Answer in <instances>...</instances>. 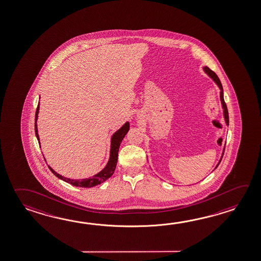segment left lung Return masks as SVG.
Here are the masks:
<instances>
[{
	"label": "left lung",
	"mask_w": 261,
	"mask_h": 261,
	"mask_svg": "<svg viewBox=\"0 0 261 261\" xmlns=\"http://www.w3.org/2000/svg\"><path fill=\"white\" fill-rule=\"evenodd\" d=\"M203 70H204V72L206 73L211 79L216 83L217 86L219 87V89H221V92H220V98H221V106H222V110H223V116H224V120H225V123L227 124V126L229 125V114H228V110H227L226 103H225V101H224V98H223V89H222V85L221 83V80L218 77V75H217L212 70L208 68L207 66H204L203 67ZM224 148H225V146H224V148H223V151H222V154H221V159H220V161H219V163L216 165V169L218 166H219V164L221 163V159H222V156H223V153H224ZM214 169V170H215Z\"/></svg>",
	"instance_id": "obj_1"
}]
</instances>
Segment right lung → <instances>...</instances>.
Instances as JSON below:
<instances>
[{"label": "right lung", "mask_w": 261, "mask_h": 261, "mask_svg": "<svg viewBox=\"0 0 261 261\" xmlns=\"http://www.w3.org/2000/svg\"><path fill=\"white\" fill-rule=\"evenodd\" d=\"M39 111H40V102L38 104L37 111H36V115H35V133H36V137H37V139L39 141V144H40V137H39V134H38V126H37ZM129 128H130V124H129L128 122H126L122 127L118 129L112 136V138H111L110 158H109L108 163L106 164V166L100 172L93 175L92 177L85 178V179H70V178L64 177L63 175L57 173L53 168L49 167V166H48V167L50 170V172H53L56 177L59 178V179L63 180L64 182H68V184L74 186V187H88V188L96 187V186L99 185L100 182H105L106 180H108L109 178L113 175V172L115 171L116 165H117L120 145H121V143L123 141V138L125 137V135L129 131Z\"/></svg>", "instance_id": "obj_1"}]
</instances>
